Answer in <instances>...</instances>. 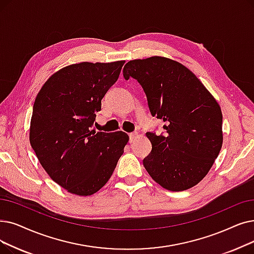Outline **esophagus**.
I'll list each match as a JSON object with an SVG mask.
<instances>
[{
	"label": "esophagus",
	"instance_id": "esophagus-1",
	"mask_svg": "<svg viewBox=\"0 0 254 254\" xmlns=\"http://www.w3.org/2000/svg\"><path fill=\"white\" fill-rule=\"evenodd\" d=\"M128 136H129V143H134L135 140L138 138L139 135H138L137 133H131V134H129Z\"/></svg>",
	"mask_w": 254,
	"mask_h": 254
}]
</instances>
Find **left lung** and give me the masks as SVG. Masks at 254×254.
Masks as SVG:
<instances>
[{
	"mask_svg": "<svg viewBox=\"0 0 254 254\" xmlns=\"http://www.w3.org/2000/svg\"><path fill=\"white\" fill-rule=\"evenodd\" d=\"M126 80L136 79L150 113L165 135L146 133L151 151L143 165L164 189L185 191L203 180L223 143L221 108L201 81L182 63L153 56L128 61Z\"/></svg>",
	"mask_w": 254,
	"mask_h": 254,
	"instance_id": "obj_1",
	"label": "left lung"
}]
</instances>
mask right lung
Segmentation results:
<instances>
[{"label":"right lung","instance_id":"right-lung-1","mask_svg":"<svg viewBox=\"0 0 254 254\" xmlns=\"http://www.w3.org/2000/svg\"><path fill=\"white\" fill-rule=\"evenodd\" d=\"M126 61L81 62L42 85L30 124V144L50 178L66 191L90 196L111 178L128 136L90 129L102 100Z\"/></svg>","mask_w":254,"mask_h":254}]
</instances>
